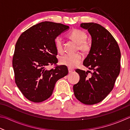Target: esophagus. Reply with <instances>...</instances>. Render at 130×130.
Wrapping results in <instances>:
<instances>
[{"mask_svg":"<svg viewBox=\"0 0 130 130\" xmlns=\"http://www.w3.org/2000/svg\"><path fill=\"white\" fill-rule=\"evenodd\" d=\"M68 73H71V72H72V71H73L72 70L70 69V68H68Z\"/></svg>","mask_w":130,"mask_h":130,"instance_id":"1","label":"esophagus"}]
</instances>
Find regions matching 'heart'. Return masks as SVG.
<instances>
[{"instance_id":"b5f03b06","label":"heart","mask_w":130,"mask_h":130,"mask_svg":"<svg viewBox=\"0 0 130 130\" xmlns=\"http://www.w3.org/2000/svg\"><path fill=\"white\" fill-rule=\"evenodd\" d=\"M69 37L79 45V50L83 53H87L90 49L91 43L86 40L87 35L86 33L80 29H73L68 34ZM55 45L56 49L59 53L63 52V44L62 39L58 36L55 39ZM83 60V56L80 53L75 54H66L60 58L61 64L67 66L69 68H73L80 63Z\"/></svg>"}]
</instances>
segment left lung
<instances>
[{
  "instance_id": "8db88e82",
  "label": "left lung",
  "mask_w": 130,
  "mask_h": 130,
  "mask_svg": "<svg viewBox=\"0 0 130 130\" xmlns=\"http://www.w3.org/2000/svg\"><path fill=\"white\" fill-rule=\"evenodd\" d=\"M92 37L91 47L83 64L92 70L85 72L79 69L80 80L73 87L76 99L86 105L102 101L112 89L121 68V51L116 40L109 31L99 24L82 23Z\"/></svg>"
}]
</instances>
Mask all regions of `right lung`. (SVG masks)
Masks as SVG:
<instances>
[{"label":"right lung","mask_w":130,"mask_h":130,"mask_svg":"<svg viewBox=\"0 0 130 130\" xmlns=\"http://www.w3.org/2000/svg\"><path fill=\"white\" fill-rule=\"evenodd\" d=\"M69 28L60 23L44 21L30 27L19 37L12 65L17 86L29 101L41 102L48 99L56 82L68 74L65 66L50 70L46 67L57 63L55 39Z\"/></svg>","instance_id":"obj_1"}]
</instances>
